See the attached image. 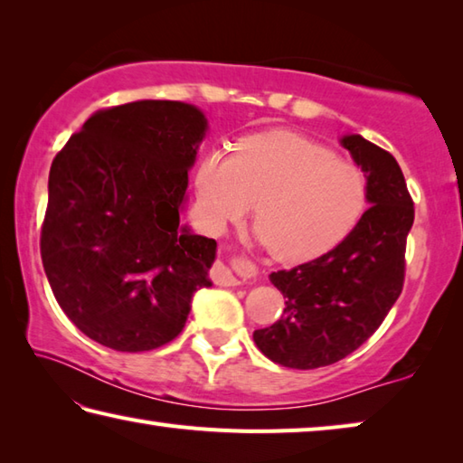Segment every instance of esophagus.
<instances>
[{"instance_id": "1", "label": "esophagus", "mask_w": 463, "mask_h": 463, "mask_svg": "<svg viewBox=\"0 0 463 463\" xmlns=\"http://www.w3.org/2000/svg\"><path fill=\"white\" fill-rule=\"evenodd\" d=\"M233 269L240 270L244 277H254L256 274V266L246 260V258H232V266H227L223 262H217L213 266V270H211V279H213L215 285L219 287H238L241 279L236 277V272H233Z\"/></svg>"}]
</instances>
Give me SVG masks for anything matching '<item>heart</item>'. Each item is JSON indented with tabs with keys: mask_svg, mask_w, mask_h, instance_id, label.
I'll return each mask as SVG.
<instances>
[{
	"mask_svg": "<svg viewBox=\"0 0 463 463\" xmlns=\"http://www.w3.org/2000/svg\"><path fill=\"white\" fill-rule=\"evenodd\" d=\"M209 230L223 232L254 205L262 244L280 260H305L339 244L366 207L364 170L307 137H246L236 154L211 150L194 170Z\"/></svg>",
	"mask_w": 463,
	"mask_h": 463,
	"instance_id": "obj_1",
	"label": "heart"
}]
</instances>
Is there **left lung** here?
Segmentation results:
<instances>
[{"label":"left lung","mask_w":463,"mask_h":463,"mask_svg":"<svg viewBox=\"0 0 463 463\" xmlns=\"http://www.w3.org/2000/svg\"><path fill=\"white\" fill-rule=\"evenodd\" d=\"M342 144L366 175L370 207L327 254L270 274L287 307L274 326L254 331V342L285 368L315 370L344 360L383 326L402 293L415 222L402 170L366 137L345 136Z\"/></svg>","instance_id":"8db88e82"}]
</instances>
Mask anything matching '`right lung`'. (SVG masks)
Listing matches in <instances>:
<instances>
[{
	"mask_svg": "<svg viewBox=\"0 0 463 463\" xmlns=\"http://www.w3.org/2000/svg\"><path fill=\"white\" fill-rule=\"evenodd\" d=\"M207 129L181 101L95 111L56 154L40 256L56 303L93 342L148 352L181 334L217 241L178 227Z\"/></svg>",
	"mask_w": 463,
	"mask_h": 463,
	"instance_id": "1",
	"label": "right lung"
}]
</instances>
